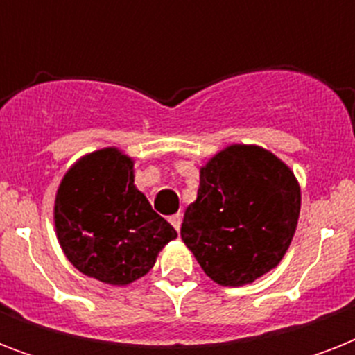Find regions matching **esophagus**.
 I'll return each mask as SVG.
<instances>
[{"label":"esophagus","instance_id":"1","mask_svg":"<svg viewBox=\"0 0 355 355\" xmlns=\"http://www.w3.org/2000/svg\"><path fill=\"white\" fill-rule=\"evenodd\" d=\"M169 223H171L173 228H175L177 232H180V227H182V216H180V214H175V216L169 217Z\"/></svg>","mask_w":355,"mask_h":355}]
</instances>
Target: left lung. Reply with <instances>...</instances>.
I'll list each match as a JSON object with an SVG mask.
<instances>
[{"instance_id":"obj_1","label":"left lung","mask_w":355,"mask_h":355,"mask_svg":"<svg viewBox=\"0 0 355 355\" xmlns=\"http://www.w3.org/2000/svg\"><path fill=\"white\" fill-rule=\"evenodd\" d=\"M180 237L208 278L239 287L276 269L300 216V184L259 145L232 144L200 167Z\"/></svg>"}]
</instances>
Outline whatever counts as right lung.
<instances>
[{
  "instance_id": "1",
  "label": "right lung",
  "mask_w": 355,
  "mask_h": 355,
  "mask_svg": "<svg viewBox=\"0 0 355 355\" xmlns=\"http://www.w3.org/2000/svg\"><path fill=\"white\" fill-rule=\"evenodd\" d=\"M53 221L64 256L83 275L128 286L153 269L177 230L134 184V158L119 147L80 156L58 184Z\"/></svg>"
}]
</instances>
